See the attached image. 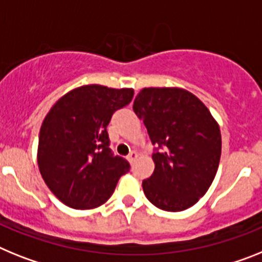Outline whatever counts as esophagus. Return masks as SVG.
I'll return each instance as SVG.
<instances>
[{
  "mask_svg": "<svg viewBox=\"0 0 262 262\" xmlns=\"http://www.w3.org/2000/svg\"><path fill=\"white\" fill-rule=\"evenodd\" d=\"M137 157H138V154L136 153V151H132V153L128 156V161H129V162H130V163H133V162H134V159L137 158Z\"/></svg>",
  "mask_w": 262,
  "mask_h": 262,
  "instance_id": "obj_1",
  "label": "esophagus"
}]
</instances>
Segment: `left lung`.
I'll return each instance as SVG.
<instances>
[{"label": "left lung", "instance_id": "1", "mask_svg": "<svg viewBox=\"0 0 262 262\" xmlns=\"http://www.w3.org/2000/svg\"><path fill=\"white\" fill-rule=\"evenodd\" d=\"M133 111L156 145V169L142 182L145 195L163 211L187 210L206 194L219 167V125L196 96L181 88H144Z\"/></svg>", "mask_w": 262, "mask_h": 262}]
</instances>
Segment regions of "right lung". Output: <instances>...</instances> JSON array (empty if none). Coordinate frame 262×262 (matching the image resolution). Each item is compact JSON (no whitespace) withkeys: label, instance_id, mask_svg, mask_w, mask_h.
Returning <instances> with one entry per match:
<instances>
[{"label":"right lung","instance_id":"obj_1","mask_svg":"<svg viewBox=\"0 0 262 262\" xmlns=\"http://www.w3.org/2000/svg\"><path fill=\"white\" fill-rule=\"evenodd\" d=\"M133 95L130 88L83 85L47 113L39 132L38 166L52 194L66 206L76 210L101 206L129 171L128 161L109 147L106 126Z\"/></svg>","mask_w":262,"mask_h":262}]
</instances>
